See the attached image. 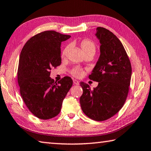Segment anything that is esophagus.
<instances>
[{
  "mask_svg": "<svg viewBox=\"0 0 151 151\" xmlns=\"http://www.w3.org/2000/svg\"><path fill=\"white\" fill-rule=\"evenodd\" d=\"M73 83H74V84H75V85H79V81H77V80H76V79L73 80Z\"/></svg>",
  "mask_w": 151,
  "mask_h": 151,
  "instance_id": "esophagus-1",
  "label": "esophagus"
}]
</instances>
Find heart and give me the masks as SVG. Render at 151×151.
Returning <instances> with one entry per match:
<instances>
[{"label":"heart","instance_id":"b5f03b06","mask_svg":"<svg viewBox=\"0 0 151 151\" xmlns=\"http://www.w3.org/2000/svg\"><path fill=\"white\" fill-rule=\"evenodd\" d=\"M80 46L85 55L91 53L95 54V50H96V45H95V43L91 41V40L88 39L82 40L80 44ZM68 50L69 46H66L65 48L64 49L63 53H62V56L65 57L67 55V53H68ZM71 73L73 74L74 76H78L81 75V74H82V70H81V69L80 68H74L73 70L71 71Z\"/></svg>","mask_w":151,"mask_h":151}]
</instances>
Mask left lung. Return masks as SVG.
Returning <instances> with one entry per match:
<instances>
[{
    "label": "left lung",
    "instance_id": "left-lung-1",
    "mask_svg": "<svg viewBox=\"0 0 151 151\" xmlns=\"http://www.w3.org/2000/svg\"><path fill=\"white\" fill-rule=\"evenodd\" d=\"M95 33L100 42V56L93 68L91 80L98 82L97 87L81 82L83 93L80 104L83 113L95 121L111 118L122 109L130 85V61L122 42L113 33L98 27Z\"/></svg>",
    "mask_w": 151,
    "mask_h": 151
}]
</instances>
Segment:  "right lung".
I'll list each match as a JSON object with an SVG mask.
<instances>
[{"label": "right lung", "mask_w": 151, "mask_h": 151, "mask_svg": "<svg viewBox=\"0 0 151 151\" xmlns=\"http://www.w3.org/2000/svg\"><path fill=\"white\" fill-rule=\"evenodd\" d=\"M70 37L55 31H45L31 37L21 50L17 72L20 93L29 110L40 119L58 115L73 85L69 76L58 83L50 76V70L61 64V42Z\"/></svg>", "instance_id": "right-lung-1"}]
</instances>
